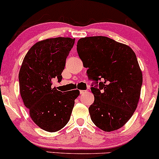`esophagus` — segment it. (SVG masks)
<instances>
[{
  "instance_id": "1",
  "label": "esophagus",
  "mask_w": 159,
  "mask_h": 159,
  "mask_svg": "<svg viewBox=\"0 0 159 159\" xmlns=\"http://www.w3.org/2000/svg\"><path fill=\"white\" fill-rule=\"evenodd\" d=\"M80 94H84V93H85V92H86V91H84V90H81V91H80Z\"/></svg>"
}]
</instances>
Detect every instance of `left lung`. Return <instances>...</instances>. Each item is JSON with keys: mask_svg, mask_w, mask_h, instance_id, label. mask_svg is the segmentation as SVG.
<instances>
[{"mask_svg": "<svg viewBox=\"0 0 159 159\" xmlns=\"http://www.w3.org/2000/svg\"><path fill=\"white\" fill-rule=\"evenodd\" d=\"M76 47L89 78L101 81L99 89L91 88V119L104 131L119 129L132 116L140 97L143 75L134 52L103 36L80 38Z\"/></svg>", "mask_w": 159, "mask_h": 159, "instance_id": "1", "label": "left lung"}]
</instances>
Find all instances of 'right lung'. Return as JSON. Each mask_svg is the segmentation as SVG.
Returning <instances> with one entry per match:
<instances>
[{
    "label": "right lung",
    "mask_w": 159,
    "mask_h": 159,
    "mask_svg": "<svg viewBox=\"0 0 159 159\" xmlns=\"http://www.w3.org/2000/svg\"><path fill=\"white\" fill-rule=\"evenodd\" d=\"M75 39L56 37L39 41L28 50L19 74V91L29 115L38 127L56 132L70 118L79 90L66 93L52 88V80L61 81L67 56Z\"/></svg>",
    "instance_id": "right-lung-1"
}]
</instances>
